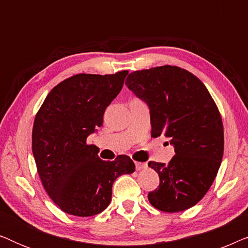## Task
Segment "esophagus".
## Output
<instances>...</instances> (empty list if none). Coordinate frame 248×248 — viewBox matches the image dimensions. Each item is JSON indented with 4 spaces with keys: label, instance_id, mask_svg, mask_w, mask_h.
Instances as JSON below:
<instances>
[{
    "label": "esophagus",
    "instance_id": "obj_1",
    "mask_svg": "<svg viewBox=\"0 0 248 248\" xmlns=\"http://www.w3.org/2000/svg\"><path fill=\"white\" fill-rule=\"evenodd\" d=\"M147 168V164H143V162H135V169L137 170H142V169Z\"/></svg>",
    "mask_w": 248,
    "mask_h": 248
}]
</instances>
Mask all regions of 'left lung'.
I'll list each match as a JSON object with an SVG mask.
<instances>
[{"instance_id":"left-lung-1","label":"left lung","mask_w":248,"mask_h":248,"mask_svg":"<svg viewBox=\"0 0 248 248\" xmlns=\"http://www.w3.org/2000/svg\"><path fill=\"white\" fill-rule=\"evenodd\" d=\"M128 89L150 110L151 137L164 135L175 149L168 165L150 161L159 175L149 202L164 212L192 208L211 187L223 155V126L218 107L204 84L178 66L135 71Z\"/></svg>"}]
</instances>
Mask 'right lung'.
<instances>
[{"label": "right lung", "mask_w": 248, "mask_h": 248, "mask_svg": "<svg viewBox=\"0 0 248 248\" xmlns=\"http://www.w3.org/2000/svg\"><path fill=\"white\" fill-rule=\"evenodd\" d=\"M128 71L77 74L47 94L35 117L32 155L44 188L64 212L91 217L109 205L115 179L135 170L127 155L104 161L87 138L104 122Z\"/></svg>", "instance_id": "right-lung-1"}]
</instances>
